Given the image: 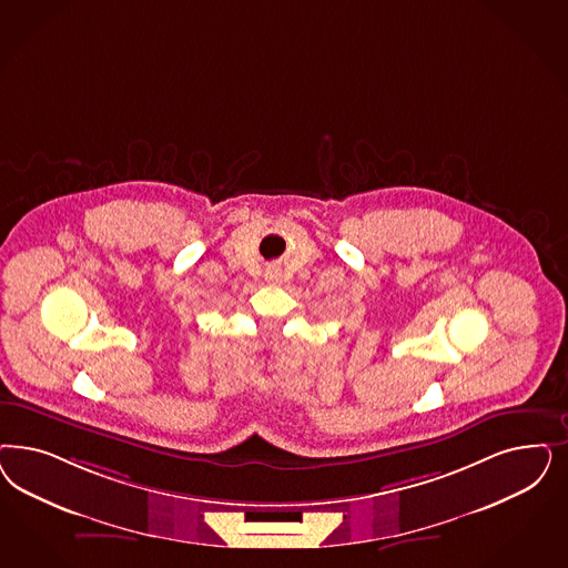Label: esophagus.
Returning <instances> with one entry per match:
<instances>
[{
  "label": "esophagus",
  "mask_w": 568,
  "mask_h": 568,
  "mask_svg": "<svg viewBox=\"0 0 568 568\" xmlns=\"http://www.w3.org/2000/svg\"><path fill=\"white\" fill-rule=\"evenodd\" d=\"M267 280H277V274L275 272H267Z\"/></svg>",
  "instance_id": "obj_1"
}]
</instances>
